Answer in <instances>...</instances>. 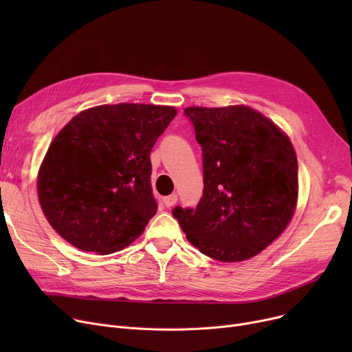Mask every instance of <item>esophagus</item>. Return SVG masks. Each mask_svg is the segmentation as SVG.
Wrapping results in <instances>:
<instances>
[{
	"label": "esophagus",
	"mask_w": 352,
	"mask_h": 352,
	"mask_svg": "<svg viewBox=\"0 0 352 352\" xmlns=\"http://www.w3.org/2000/svg\"><path fill=\"white\" fill-rule=\"evenodd\" d=\"M162 201H164V204H165L166 208H171L174 204H177L178 195H177V194H171V195H168V197H164Z\"/></svg>",
	"instance_id": "obj_1"
}]
</instances>
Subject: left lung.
<instances>
[{"label": "left lung", "mask_w": 352, "mask_h": 352, "mask_svg": "<svg viewBox=\"0 0 352 352\" xmlns=\"http://www.w3.org/2000/svg\"><path fill=\"white\" fill-rule=\"evenodd\" d=\"M202 150L204 191L197 208L175 207L188 241L221 263L260 254L287 228L298 198L289 138L245 105L184 109Z\"/></svg>", "instance_id": "1"}]
</instances>
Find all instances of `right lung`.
<instances>
[{
	"mask_svg": "<svg viewBox=\"0 0 352 352\" xmlns=\"http://www.w3.org/2000/svg\"><path fill=\"white\" fill-rule=\"evenodd\" d=\"M174 107L88 108L51 142L36 179L44 215L65 241L111 254L138 238L157 212L150 154Z\"/></svg>",
	"mask_w": 352,
	"mask_h": 352,
	"instance_id": "1",
	"label": "right lung"
}]
</instances>
